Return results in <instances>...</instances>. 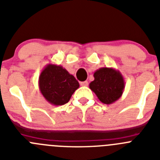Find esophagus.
<instances>
[{"label": "esophagus", "mask_w": 160, "mask_h": 160, "mask_svg": "<svg viewBox=\"0 0 160 160\" xmlns=\"http://www.w3.org/2000/svg\"><path fill=\"white\" fill-rule=\"evenodd\" d=\"M80 85H81L82 87H87V86H88V82H80Z\"/></svg>", "instance_id": "34e87169"}]
</instances>
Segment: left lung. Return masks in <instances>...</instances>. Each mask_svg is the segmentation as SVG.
Returning a JSON list of instances; mask_svg holds the SVG:
<instances>
[{"mask_svg":"<svg viewBox=\"0 0 160 160\" xmlns=\"http://www.w3.org/2000/svg\"><path fill=\"white\" fill-rule=\"evenodd\" d=\"M94 80L89 87L104 104H112L119 99L125 88L122 73L114 68L102 67L94 73Z\"/></svg>","mask_w":160,"mask_h":160,"instance_id":"8db88e82","label":"left lung"}]
</instances>
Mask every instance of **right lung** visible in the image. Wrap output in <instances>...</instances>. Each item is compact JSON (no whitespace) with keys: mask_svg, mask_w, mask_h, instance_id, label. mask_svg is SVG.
<instances>
[{"mask_svg":"<svg viewBox=\"0 0 160 160\" xmlns=\"http://www.w3.org/2000/svg\"><path fill=\"white\" fill-rule=\"evenodd\" d=\"M38 86L48 102L62 106L70 101L72 94L79 87V83L62 66L49 63L42 70Z\"/></svg>","mask_w":160,"mask_h":160,"instance_id":"1","label":"right lung"}]
</instances>
